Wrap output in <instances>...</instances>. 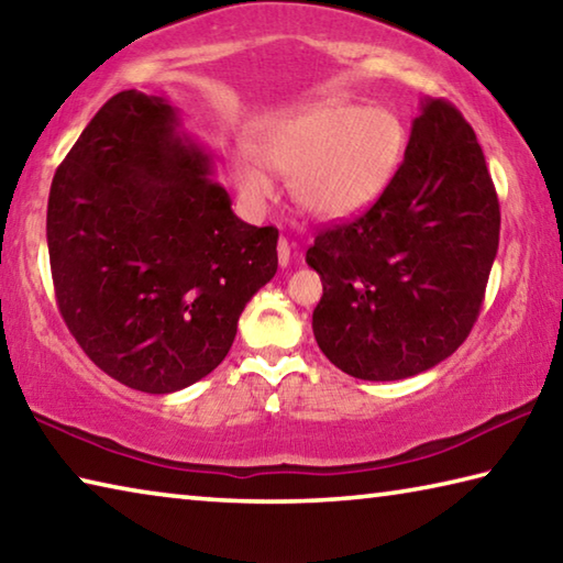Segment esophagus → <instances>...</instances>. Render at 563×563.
<instances>
[{
	"mask_svg": "<svg viewBox=\"0 0 563 563\" xmlns=\"http://www.w3.org/2000/svg\"><path fill=\"white\" fill-rule=\"evenodd\" d=\"M276 254H279V264L287 266L291 260V244L287 240H279V244H276Z\"/></svg>",
	"mask_w": 563,
	"mask_h": 563,
	"instance_id": "34e87169",
	"label": "esophagus"
}]
</instances>
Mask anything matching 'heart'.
Instances as JSON below:
<instances>
[{
	"label": "heart",
	"mask_w": 563,
	"mask_h": 563,
	"mask_svg": "<svg viewBox=\"0 0 563 563\" xmlns=\"http://www.w3.org/2000/svg\"><path fill=\"white\" fill-rule=\"evenodd\" d=\"M402 125L383 108L321 101L264 121L252 145L232 151V173L246 205L276 192L269 170L294 177L301 210L323 222L351 220L386 192L402 155Z\"/></svg>",
	"instance_id": "heart-1"
}]
</instances>
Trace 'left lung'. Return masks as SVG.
<instances>
[{
    "mask_svg": "<svg viewBox=\"0 0 563 563\" xmlns=\"http://www.w3.org/2000/svg\"><path fill=\"white\" fill-rule=\"evenodd\" d=\"M499 246V202L477 135L426 98L406 157L366 214L319 232L307 252L323 297L313 336L361 380H402L460 349Z\"/></svg>",
    "mask_w": 563,
    "mask_h": 563,
    "instance_id": "1",
    "label": "left lung"
}]
</instances>
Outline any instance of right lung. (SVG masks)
Segmentation results:
<instances>
[{"mask_svg": "<svg viewBox=\"0 0 563 563\" xmlns=\"http://www.w3.org/2000/svg\"><path fill=\"white\" fill-rule=\"evenodd\" d=\"M214 157L165 96L121 91L58 165L46 244L58 311L98 368L153 396L224 361L276 274V227L232 212Z\"/></svg>", "mask_w": 563, "mask_h": 563, "instance_id": "1", "label": "right lung"}]
</instances>
